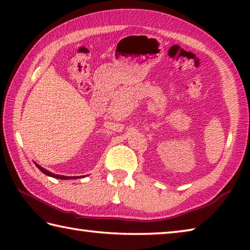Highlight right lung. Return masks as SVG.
I'll use <instances>...</instances> for the list:
<instances>
[{"label":"right lung","instance_id":"1","mask_svg":"<svg viewBox=\"0 0 250 250\" xmlns=\"http://www.w3.org/2000/svg\"><path fill=\"white\" fill-rule=\"evenodd\" d=\"M36 166H37V168H38L39 170H41V171H42V173H45V174H47V176H49V177L56 178V179H63V180H65V179H72V177H65V176H59V174H54V173H51L50 171H48V170L43 169V168L41 167V166H39V165L36 164ZM77 178H79V177H73V179H77Z\"/></svg>","mask_w":250,"mask_h":250}]
</instances>
